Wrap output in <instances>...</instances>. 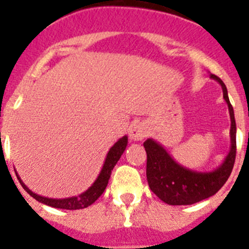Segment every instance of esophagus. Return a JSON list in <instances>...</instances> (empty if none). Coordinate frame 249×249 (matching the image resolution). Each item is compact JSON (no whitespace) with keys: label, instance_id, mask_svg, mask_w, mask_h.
<instances>
[{"label":"esophagus","instance_id":"1","mask_svg":"<svg viewBox=\"0 0 249 249\" xmlns=\"http://www.w3.org/2000/svg\"><path fill=\"white\" fill-rule=\"evenodd\" d=\"M148 135V128L144 123L135 122L129 129V138L132 141H142Z\"/></svg>","mask_w":249,"mask_h":249}]
</instances>
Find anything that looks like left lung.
<instances>
[{
    "mask_svg": "<svg viewBox=\"0 0 249 249\" xmlns=\"http://www.w3.org/2000/svg\"><path fill=\"white\" fill-rule=\"evenodd\" d=\"M211 78L221 85L231 117V148L223 163L211 172H198L177 163L162 144L148 138L143 143L147 153V181L151 191L171 206H186L208 198L227 182L236 160V120L228 98L227 87L215 74Z\"/></svg>",
    "mask_w": 249,
    "mask_h": 249,
    "instance_id": "left-lung-1",
    "label": "left lung"
}]
</instances>
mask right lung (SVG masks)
I'll use <instances>...</instances> for the list:
<instances>
[{
  "label": "right lung",
  "mask_w": 249,
  "mask_h": 249,
  "mask_svg": "<svg viewBox=\"0 0 249 249\" xmlns=\"http://www.w3.org/2000/svg\"><path fill=\"white\" fill-rule=\"evenodd\" d=\"M127 143H128V137H127V136H123L122 138H120V140L109 148L108 153H107V157H106L105 160V163H103L102 169H101L98 177L96 178V181L92 183V186L89 187V190H86L83 193H81V195L78 196H74V197H68V198L62 199L42 197V196L36 195V193L32 192V191L22 182V179L18 177L17 173L16 176L17 178H18L21 186L23 187V190H25L28 195L32 196L36 201L41 202V203L43 204H47V206L54 207V208H61V210H82V208L91 206L94 201H97L98 197L105 192L106 187L108 184L109 177H111L112 169L116 166V163L118 162L121 156L123 155V152H124V149H126L127 147Z\"/></svg>",
  "instance_id": "1"
}]
</instances>
